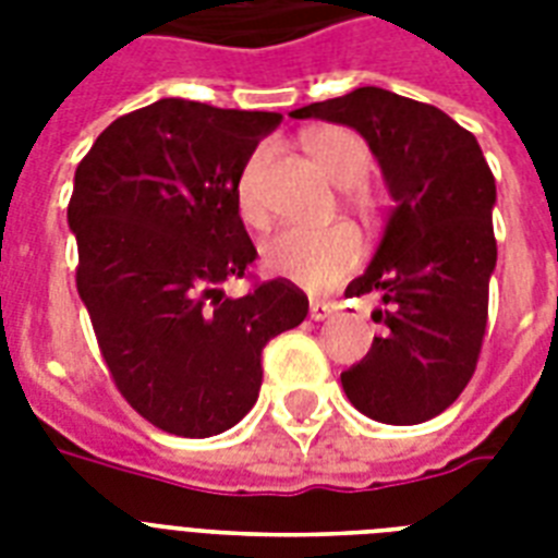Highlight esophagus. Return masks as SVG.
<instances>
[{
	"mask_svg": "<svg viewBox=\"0 0 558 558\" xmlns=\"http://www.w3.org/2000/svg\"><path fill=\"white\" fill-rule=\"evenodd\" d=\"M336 310H339V306L332 304V301H318V298H315V301H310V318H313V322H324V318H330Z\"/></svg>",
	"mask_w": 558,
	"mask_h": 558,
	"instance_id": "obj_1",
	"label": "esophagus"
}]
</instances>
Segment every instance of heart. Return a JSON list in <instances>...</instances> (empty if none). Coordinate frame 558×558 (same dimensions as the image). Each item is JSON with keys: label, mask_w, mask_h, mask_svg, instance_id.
Listing matches in <instances>:
<instances>
[{"label": "heart", "mask_w": 558, "mask_h": 558, "mask_svg": "<svg viewBox=\"0 0 558 558\" xmlns=\"http://www.w3.org/2000/svg\"><path fill=\"white\" fill-rule=\"evenodd\" d=\"M306 150L315 165L330 177L336 185L348 187L350 202L362 210L373 208V193L359 182L367 177L371 153L367 144L348 126H322L306 135ZM269 150L260 147L245 161L236 179V210L248 226L260 228L269 217L266 196H263V168ZM263 266L283 280H292L310 292H324L348 278L362 260V236L348 222H336L322 231L306 228H283L263 243Z\"/></svg>", "instance_id": "heart-1"}]
</instances>
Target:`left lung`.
I'll return each instance as SVG.
<instances>
[{"instance_id":"obj_1","label":"left lung","mask_w":558,"mask_h":558,"mask_svg":"<svg viewBox=\"0 0 558 558\" xmlns=\"http://www.w3.org/2000/svg\"><path fill=\"white\" fill-rule=\"evenodd\" d=\"M292 118H322L365 135L393 196L385 236L344 295H379L385 332L341 373L353 405L388 425L442 414L472 379L498 260L495 177L475 135L442 109L362 86L310 104Z\"/></svg>"}]
</instances>
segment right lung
<instances>
[{
  "label": "right lung",
  "mask_w": 558,
  "mask_h": 558,
  "mask_svg": "<svg viewBox=\"0 0 558 558\" xmlns=\"http://www.w3.org/2000/svg\"><path fill=\"white\" fill-rule=\"evenodd\" d=\"M280 118L156 100L112 121L74 170L77 292L100 356L121 397L177 437L240 423L260 393L263 348L310 310L283 278L222 292L252 278L236 179Z\"/></svg>",
  "instance_id": "add662e5"
}]
</instances>
